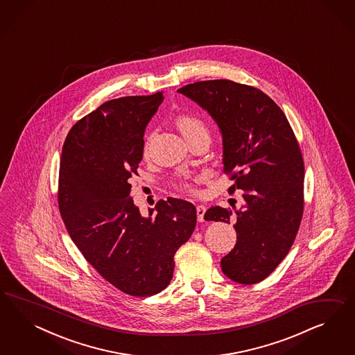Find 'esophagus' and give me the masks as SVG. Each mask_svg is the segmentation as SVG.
Returning <instances> with one entry per match:
<instances>
[{
  "mask_svg": "<svg viewBox=\"0 0 355 355\" xmlns=\"http://www.w3.org/2000/svg\"><path fill=\"white\" fill-rule=\"evenodd\" d=\"M205 205H198V207H196V215H198V221H199V223H203V221H205Z\"/></svg>",
  "mask_w": 355,
  "mask_h": 355,
  "instance_id": "esophagus-1",
  "label": "esophagus"
}]
</instances>
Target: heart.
I'll use <instances>...</instances> for the list:
<instances>
[{"instance_id": "1", "label": "heart", "mask_w": 355, "mask_h": 355, "mask_svg": "<svg viewBox=\"0 0 355 355\" xmlns=\"http://www.w3.org/2000/svg\"><path fill=\"white\" fill-rule=\"evenodd\" d=\"M177 125H178V128L182 131L183 135H184L187 139L191 138L193 135H196V134L207 132L205 122L199 119V117L193 116V114H183V116H180V117L177 119ZM150 139V137L148 139L146 140V143H144V152H146V153H147V150H148ZM187 187H189V184H187Z\"/></svg>"}]
</instances>
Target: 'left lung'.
Wrapping results in <instances>:
<instances>
[{"label":"left lung","instance_id":"8db88e82","mask_svg":"<svg viewBox=\"0 0 355 355\" xmlns=\"http://www.w3.org/2000/svg\"><path fill=\"white\" fill-rule=\"evenodd\" d=\"M177 92L215 119L223 137L224 172L245 203L233 212L218 205L207 221H236V243L221 259L226 277L260 282L291 250L303 215L304 165L289 121L279 105L255 87L226 79L203 80Z\"/></svg>","mask_w":355,"mask_h":355}]
</instances>
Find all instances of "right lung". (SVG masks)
<instances>
[{"mask_svg": "<svg viewBox=\"0 0 355 355\" xmlns=\"http://www.w3.org/2000/svg\"><path fill=\"white\" fill-rule=\"evenodd\" d=\"M162 100L157 92L104 103L69 131L60 164L58 207L73 242L107 282L134 297L169 285L174 254L196 225L190 202L159 200L146 217L130 196L146 126Z\"/></svg>", "mask_w": 355, "mask_h": 355, "instance_id": "right-lung-1", "label": "right lung"}]
</instances>
